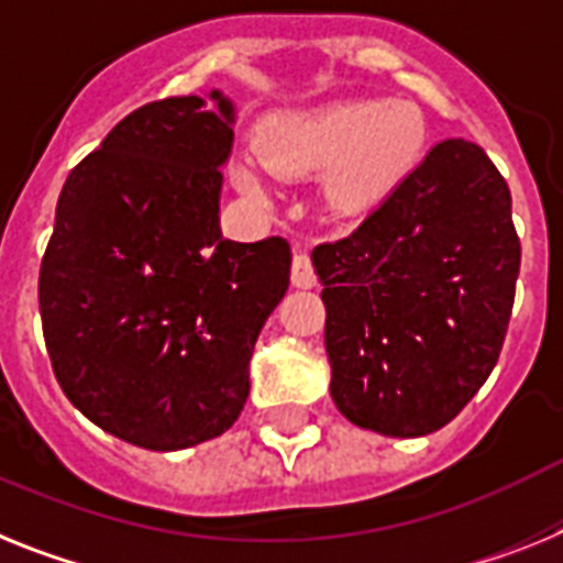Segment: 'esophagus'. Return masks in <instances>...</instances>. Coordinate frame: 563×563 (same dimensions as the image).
<instances>
[{"instance_id":"obj_1","label":"esophagus","mask_w":563,"mask_h":563,"mask_svg":"<svg viewBox=\"0 0 563 563\" xmlns=\"http://www.w3.org/2000/svg\"><path fill=\"white\" fill-rule=\"evenodd\" d=\"M291 283L297 288H311L317 283L314 266H311V257L306 252H297L295 261H291Z\"/></svg>"}]
</instances>
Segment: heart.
I'll list each match as a JSON object with an SVG mask.
<instances>
[{
	"mask_svg": "<svg viewBox=\"0 0 563 563\" xmlns=\"http://www.w3.org/2000/svg\"><path fill=\"white\" fill-rule=\"evenodd\" d=\"M422 141L424 119L413 104L336 101L268 126L261 155H238L232 178L243 192L266 195L268 169L300 175L329 166L325 198L340 212H356L413 164Z\"/></svg>",
	"mask_w": 563,
	"mask_h": 563,
	"instance_id": "obj_1",
	"label": "heart"
}]
</instances>
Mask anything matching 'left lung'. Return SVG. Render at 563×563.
<instances>
[{
  "instance_id": "obj_1",
  "label": "left lung",
  "mask_w": 563,
  "mask_h": 563,
  "mask_svg": "<svg viewBox=\"0 0 563 563\" xmlns=\"http://www.w3.org/2000/svg\"><path fill=\"white\" fill-rule=\"evenodd\" d=\"M510 189L473 141H439L349 238L311 252L331 399L349 422L413 439L476 397L510 322L521 243Z\"/></svg>"
}]
</instances>
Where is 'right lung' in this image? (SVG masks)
Segmentation results:
<instances>
[{
	"instance_id": "obj_1",
	"label": "right lung",
	"mask_w": 563,
	"mask_h": 563,
	"mask_svg": "<svg viewBox=\"0 0 563 563\" xmlns=\"http://www.w3.org/2000/svg\"><path fill=\"white\" fill-rule=\"evenodd\" d=\"M234 104L221 90L130 112L67 175L38 272L53 374L92 424L146 451L221 437L288 288L283 238L221 234Z\"/></svg>"
}]
</instances>
